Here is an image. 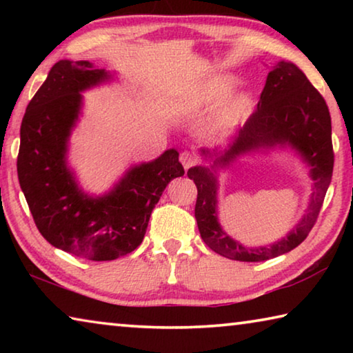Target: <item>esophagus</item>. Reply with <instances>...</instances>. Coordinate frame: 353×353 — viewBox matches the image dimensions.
I'll return each mask as SVG.
<instances>
[{
    "label": "esophagus",
    "instance_id": "1",
    "mask_svg": "<svg viewBox=\"0 0 353 353\" xmlns=\"http://www.w3.org/2000/svg\"><path fill=\"white\" fill-rule=\"evenodd\" d=\"M181 162H182V165H183L185 171H187V170L191 168V166L196 165V162H198V159H196V155H194L193 152L185 151V152L181 154Z\"/></svg>",
    "mask_w": 353,
    "mask_h": 353
}]
</instances>
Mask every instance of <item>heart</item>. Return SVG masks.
I'll use <instances>...</instances> for the list:
<instances>
[{"instance_id": "b5f03b06", "label": "heart", "mask_w": 353, "mask_h": 353, "mask_svg": "<svg viewBox=\"0 0 353 353\" xmlns=\"http://www.w3.org/2000/svg\"><path fill=\"white\" fill-rule=\"evenodd\" d=\"M238 83L240 81L232 74L207 76L196 83L193 90L181 101L179 110L193 115L212 110L223 102L208 124V134L223 139L246 121L254 109V97L249 92H240L230 97L235 92Z\"/></svg>"}]
</instances>
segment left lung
Segmentation results:
<instances>
[{
	"label": "left lung",
	"mask_w": 353,
	"mask_h": 353,
	"mask_svg": "<svg viewBox=\"0 0 353 353\" xmlns=\"http://www.w3.org/2000/svg\"><path fill=\"white\" fill-rule=\"evenodd\" d=\"M291 148L309 168L314 181L306 214L282 241L270 247L248 248L232 239L219 224V171L230 168L243 154ZM204 165L188 170L198 188L194 216L202 240L214 252L230 260L263 261L297 248L314 225L333 172L332 119L321 93L292 62L280 61L266 77L256 110L238 130L224 151L201 149Z\"/></svg>",
	"instance_id": "left-lung-1"
}]
</instances>
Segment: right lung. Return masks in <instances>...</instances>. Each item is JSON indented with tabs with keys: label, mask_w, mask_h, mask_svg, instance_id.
<instances>
[{
	"label": "right lung",
	"mask_w": 353,
	"mask_h": 353,
	"mask_svg": "<svg viewBox=\"0 0 353 353\" xmlns=\"http://www.w3.org/2000/svg\"><path fill=\"white\" fill-rule=\"evenodd\" d=\"M115 81L88 61H59L21 121L17 171L35 225L57 249L94 261L140 246L152 208L172 179L183 176L174 148L130 165L103 194H88L68 165L70 137L82 115V93Z\"/></svg>",
	"instance_id": "right-lung-1"
}]
</instances>
